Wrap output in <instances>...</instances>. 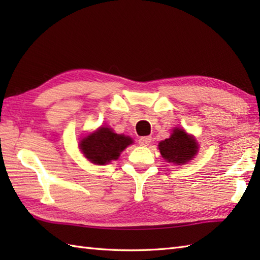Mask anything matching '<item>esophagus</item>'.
Returning <instances> with one entry per match:
<instances>
[{
  "instance_id": "34e87169",
  "label": "esophagus",
  "mask_w": 260,
  "mask_h": 260,
  "mask_svg": "<svg viewBox=\"0 0 260 260\" xmlns=\"http://www.w3.org/2000/svg\"><path fill=\"white\" fill-rule=\"evenodd\" d=\"M152 142V137L151 136H144V137H141V139L139 140V143L141 146H147L150 145Z\"/></svg>"
}]
</instances>
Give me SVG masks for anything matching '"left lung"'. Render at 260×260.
Here are the masks:
<instances>
[{
    "instance_id": "8db88e82",
    "label": "left lung",
    "mask_w": 260,
    "mask_h": 260,
    "mask_svg": "<svg viewBox=\"0 0 260 260\" xmlns=\"http://www.w3.org/2000/svg\"><path fill=\"white\" fill-rule=\"evenodd\" d=\"M158 148L168 162L179 165L193 158L198 151V144L183 129L176 128L170 139L159 142Z\"/></svg>"
}]
</instances>
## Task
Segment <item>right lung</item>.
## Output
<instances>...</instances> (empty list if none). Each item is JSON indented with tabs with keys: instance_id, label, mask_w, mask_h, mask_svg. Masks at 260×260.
Listing matches in <instances>:
<instances>
[{
	"instance_id": "add662e5",
	"label": "right lung",
	"mask_w": 260,
	"mask_h": 260,
	"mask_svg": "<svg viewBox=\"0 0 260 260\" xmlns=\"http://www.w3.org/2000/svg\"><path fill=\"white\" fill-rule=\"evenodd\" d=\"M132 143L129 137L116 134L107 127H101L80 142V150L91 163L104 165L117 159L120 152Z\"/></svg>"
}]
</instances>
